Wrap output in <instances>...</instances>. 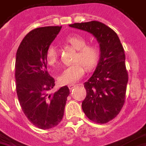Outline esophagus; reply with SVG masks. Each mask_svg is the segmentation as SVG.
I'll use <instances>...</instances> for the list:
<instances>
[{
  "instance_id": "1",
  "label": "esophagus",
  "mask_w": 146,
  "mask_h": 146,
  "mask_svg": "<svg viewBox=\"0 0 146 146\" xmlns=\"http://www.w3.org/2000/svg\"><path fill=\"white\" fill-rule=\"evenodd\" d=\"M76 84H70V85H69V88L70 89V90H72V89H73L74 88H76Z\"/></svg>"
}]
</instances>
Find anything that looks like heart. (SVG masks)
Segmentation results:
<instances>
[{
  "label": "heart",
  "mask_w": 146,
  "mask_h": 146,
  "mask_svg": "<svg viewBox=\"0 0 146 146\" xmlns=\"http://www.w3.org/2000/svg\"><path fill=\"white\" fill-rule=\"evenodd\" d=\"M64 41L72 48L76 49L73 62L74 64L64 69L58 77V81L62 84H73L77 82L84 75V68L87 71H92L98 65L100 51L95 44H87V40L78 34L70 35L65 38ZM45 58L50 66H54L58 63V53L56 48L50 45L46 51Z\"/></svg>",
  "instance_id": "heart-1"
}]
</instances>
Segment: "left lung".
Returning a JSON list of instances; mask_svg holds the SVG:
<instances>
[{
	"label": "left lung",
	"instance_id": "obj_1",
	"mask_svg": "<svg viewBox=\"0 0 146 146\" xmlns=\"http://www.w3.org/2000/svg\"><path fill=\"white\" fill-rule=\"evenodd\" d=\"M70 27L92 33L100 44L98 66L84 84L87 95L82 109L92 121L106 123L119 114L125 102L128 73L124 49L115 31L102 23L91 21Z\"/></svg>",
	"mask_w": 146,
	"mask_h": 146
}]
</instances>
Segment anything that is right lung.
Masks as SVG:
<instances>
[{"label":"right lung","mask_w":146,"mask_h":146,"mask_svg":"<svg viewBox=\"0 0 146 146\" xmlns=\"http://www.w3.org/2000/svg\"><path fill=\"white\" fill-rule=\"evenodd\" d=\"M62 27H39L27 33L18 48L15 59L16 92L21 108L31 123L46 130L62 119L70 89L51 92L54 80L47 70L46 51Z\"/></svg>","instance_id":"add662e5"}]
</instances>
